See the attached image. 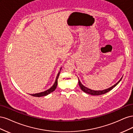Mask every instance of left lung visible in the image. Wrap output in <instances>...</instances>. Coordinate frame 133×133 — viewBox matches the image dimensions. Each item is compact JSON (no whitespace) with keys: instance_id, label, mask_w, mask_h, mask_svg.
Here are the masks:
<instances>
[{"instance_id":"obj_1","label":"left lung","mask_w":133,"mask_h":133,"mask_svg":"<svg viewBox=\"0 0 133 133\" xmlns=\"http://www.w3.org/2000/svg\"><path fill=\"white\" fill-rule=\"evenodd\" d=\"M123 78V77H122ZM122 78L119 80V81L118 82L116 83L115 85H114L113 86L111 87L110 88H109L105 90H91L89 89V88H88L87 87H85V86H84L83 84L81 83V82H80L79 79H78V81H79V85L80 87V89H81L84 92H86L87 94H89L92 95H102L104 94H105L107 92H109V91H110L111 90H112L113 88L118 85L119 84V83L121 81V80L122 79Z\"/></svg>"}]
</instances>
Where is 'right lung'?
Masks as SVG:
<instances>
[{
	"label": "right lung",
	"mask_w": 133,
	"mask_h": 133,
	"mask_svg": "<svg viewBox=\"0 0 133 133\" xmlns=\"http://www.w3.org/2000/svg\"><path fill=\"white\" fill-rule=\"evenodd\" d=\"M62 69V68H60V70H61ZM60 71L58 73L57 76V78H56V79H55V83L54 84H53V85L52 86L50 89H48L45 91H44L43 92H39V93H37V94H31V95L33 96H37V97H41V96H46L48 94H49L50 93H51V92H52L53 91H54L56 88H57V84H58V79L59 78V74H60Z\"/></svg>",
	"instance_id": "obj_1"
}]
</instances>
